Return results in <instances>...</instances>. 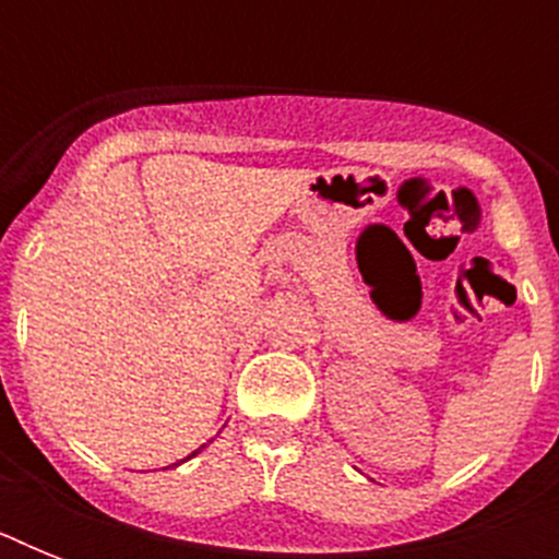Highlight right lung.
<instances>
[{"instance_id": "obj_1", "label": "right lung", "mask_w": 559, "mask_h": 559, "mask_svg": "<svg viewBox=\"0 0 559 559\" xmlns=\"http://www.w3.org/2000/svg\"><path fill=\"white\" fill-rule=\"evenodd\" d=\"M200 450H202V447H200ZM200 450H197V452H200ZM197 452H191V455H197ZM191 455H188V459H191ZM188 459H182V461H188ZM182 461H177V464H182ZM177 464H174V467H177Z\"/></svg>"}]
</instances>
